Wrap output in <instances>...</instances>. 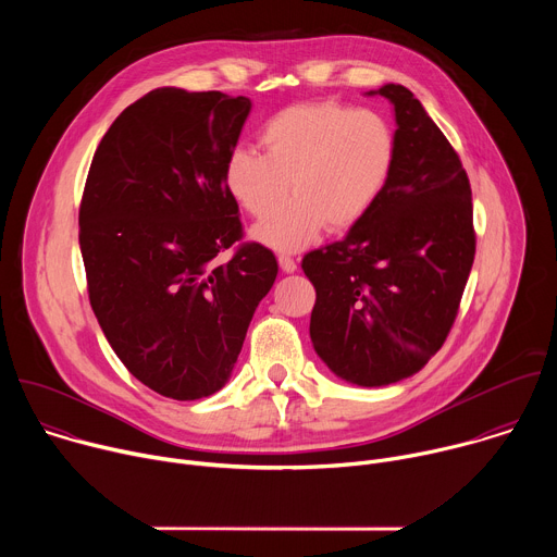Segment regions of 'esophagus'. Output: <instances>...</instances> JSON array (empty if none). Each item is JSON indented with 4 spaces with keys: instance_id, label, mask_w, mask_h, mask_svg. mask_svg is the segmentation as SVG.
Segmentation results:
<instances>
[{
    "instance_id": "obj_1",
    "label": "esophagus",
    "mask_w": 557,
    "mask_h": 557,
    "mask_svg": "<svg viewBox=\"0 0 557 557\" xmlns=\"http://www.w3.org/2000/svg\"><path fill=\"white\" fill-rule=\"evenodd\" d=\"M277 262H280V269H282L284 273H295V271H297V262H295L290 256H280Z\"/></svg>"
}]
</instances>
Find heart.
<instances>
[{"label":"heart","mask_w":557,"mask_h":557,"mask_svg":"<svg viewBox=\"0 0 557 557\" xmlns=\"http://www.w3.org/2000/svg\"><path fill=\"white\" fill-rule=\"evenodd\" d=\"M264 153L233 147L224 187L247 213L260 218L290 188L294 198L258 222L253 240L275 251L308 247L324 226L357 224L389 183L396 138L385 116L337 103H297L260 129Z\"/></svg>","instance_id":"heart-1"}]
</instances>
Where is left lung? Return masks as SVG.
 <instances>
[{
    "instance_id": "obj_1",
    "label": "left lung",
    "mask_w": 557,
    "mask_h": 557,
    "mask_svg": "<svg viewBox=\"0 0 557 557\" xmlns=\"http://www.w3.org/2000/svg\"><path fill=\"white\" fill-rule=\"evenodd\" d=\"M396 161L374 207L344 240L304 256L317 299L314 352L339 379L381 387L417 374L443 346L473 264L469 178L414 95L385 84Z\"/></svg>"
}]
</instances>
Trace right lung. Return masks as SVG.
<instances>
[{
    "mask_svg": "<svg viewBox=\"0 0 557 557\" xmlns=\"http://www.w3.org/2000/svg\"><path fill=\"white\" fill-rule=\"evenodd\" d=\"M251 99L158 88L101 138L78 209V245L97 320L123 366L176 401L224 387L262 297L273 251L240 245L224 187Z\"/></svg>",
    "mask_w": 557,
    "mask_h": 557,
    "instance_id": "1",
    "label": "right lung"
}]
</instances>
